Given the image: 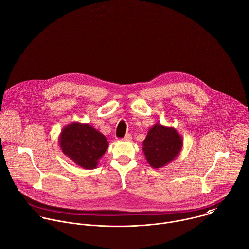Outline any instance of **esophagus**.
Wrapping results in <instances>:
<instances>
[{
	"label": "esophagus",
	"instance_id": "1",
	"mask_svg": "<svg viewBox=\"0 0 249 249\" xmlns=\"http://www.w3.org/2000/svg\"><path fill=\"white\" fill-rule=\"evenodd\" d=\"M123 140H124V141H128V142L131 141V140H132V135H131V134H127V135L123 138Z\"/></svg>",
	"mask_w": 249,
	"mask_h": 249
}]
</instances>
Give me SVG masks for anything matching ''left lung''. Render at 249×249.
<instances>
[{
    "instance_id": "obj_1",
    "label": "left lung",
    "mask_w": 249,
    "mask_h": 249,
    "mask_svg": "<svg viewBox=\"0 0 249 249\" xmlns=\"http://www.w3.org/2000/svg\"><path fill=\"white\" fill-rule=\"evenodd\" d=\"M183 148V139L174 127L160 123L152 126L142 142L145 159L154 169L162 168L172 162Z\"/></svg>"
}]
</instances>
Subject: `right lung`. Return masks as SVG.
Segmentation results:
<instances>
[{
  "label": "right lung",
  "instance_id": "add662e5",
  "mask_svg": "<svg viewBox=\"0 0 249 249\" xmlns=\"http://www.w3.org/2000/svg\"><path fill=\"white\" fill-rule=\"evenodd\" d=\"M62 152L84 169L97 168L99 160L108 148L105 135L89 123L72 122L66 125L58 137Z\"/></svg>",
  "mask_w": 249,
  "mask_h": 249
}]
</instances>
